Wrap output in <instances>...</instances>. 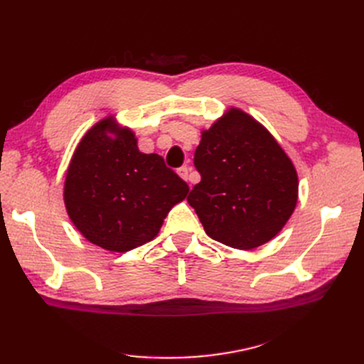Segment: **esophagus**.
I'll return each instance as SVG.
<instances>
[{"mask_svg":"<svg viewBox=\"0 0 364 364\" xmlns=\"http://www.w3.org/2000/svg\"><path fill=\"white\" fill-rule=\"evenodd\" d=\"M178 174L181 176V178L183 179V181H191L190 179V168L188 167H181V168H178Z\"/></svg>","mask_w":364,"mask_h":364,"instance_id":"obj_1","label":"esophagus"}]
</instances>
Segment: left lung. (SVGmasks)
<instances>
[{
    "instance_id": "8db88e82",
    "label": "left lung",
    "mask_w": 364,
    "mask_h": 364,
    "mask_svg": "<svg viewBox=\"0 0 364 364\" xmlns=\"http://www.w3.org/2000/svg\"><path fill=\"white\" fill-rule=\"evenodd\" d=\"M194 165L202 179L186 200L218 243L255 249L277 235L294 211V165L267 129L240 109L202 132Z\"/></svg>"
}]
</instances>
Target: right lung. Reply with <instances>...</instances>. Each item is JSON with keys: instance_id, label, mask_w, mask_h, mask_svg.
<instances>
[{"instance_id": "1", "label": "right lung", "mask_w": 364, "mask_h": 364, "mask_svg": "<svg viewBox=\"0 0 364 364\" xmlns=\"http://www.w3.org/2000/svg\"><path fill=\"white\" fill-rule=\"evenodd\" d=\"M188 191L162 156L141 153L134 132L119 129L109 117L77 146L63 199L86 240L106 250L127 252L155 238L170 209Z\"/></svg>"}]
</instances>
